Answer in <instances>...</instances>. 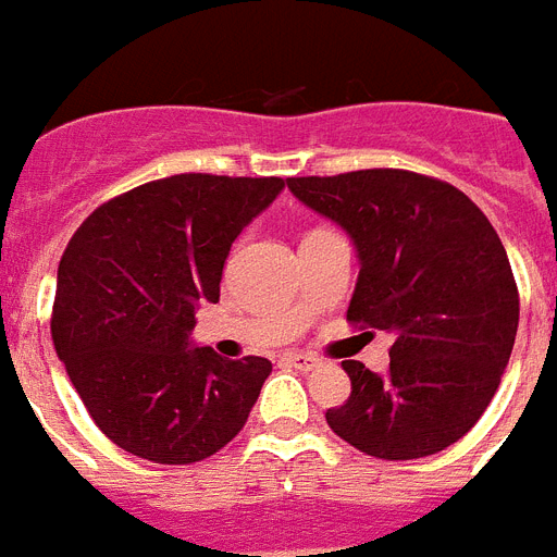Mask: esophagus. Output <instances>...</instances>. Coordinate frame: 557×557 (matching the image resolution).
I'll list each match as a JSON object with an SVG mask.
<instances>
[{"mask_svg": "<svg viewBox=\"0 0 557 557\" xmlns=\"http://www.w3.org/2000/svg\"><path fill=\"white\" fill-rule=\"evenodd\" d=\"M284 362L299 368V371H313V368H319V359L310 354H284Z\"/></svg>", "mask_w": 557, "mask_h": 557, "instance_id": "1", "label": "esophagus"}]
</instances>
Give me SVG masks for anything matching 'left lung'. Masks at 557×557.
I'll return each instance as SVG.
<instances>
[{
  "label": "left lung",
  "instance_id": "left-lung-1",
  "mask_svg": "<svg viewBox=\"0 0 557 557\" xmlns=\"http://www.w3.org/2000/svg\"><path fill=\"white\" fill-rule=\"evenodd\" d=\"M287 186L359 252L348 322L394 336L385 376L342 362L350 397L327 425L380 460L437 455L483 417L515 348L518 284L495 226L457 186L405 169Z\"/></svg>",
  "mask_w": 557,
  "mask_h": 557
}]
</instances>
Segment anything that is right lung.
Segmentation results:
<instances>
[{
  "label": "right lung",
  "instance_id": "1",
  "mask_svg": "<svg viewBox=\"0 0 557 557\" xmlns=\"http://www.w3.org/2000/svg\"><path fill=\"white\" fill-rule=\"evenodd\" d=\"M282 177H160L97 207L57 270L51 336L97 429L163 466L215 455L273 371L264 356L193 348L198 301H218L230 247Z\"/></svg>",
  "mask_w": 557,
  "mask_h": 557
}]
</instances>
